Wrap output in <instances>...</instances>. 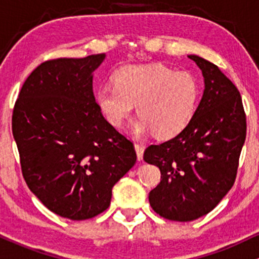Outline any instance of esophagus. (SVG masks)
<instances>
[{
	"label": "esophagus",
	"instance_id": "34e87169",
	"mask_svg": "<svg viewBox=\"0 0 259 259\" xmlns=\"http://www.w3.org/2000/svg\"><path fill=\"white\" fill-rule=\"evenodd\" d=\"M135 151H136V156H138V159L141 160V159H142V156H144L145 147L142 146V145L135 144Z\"/></svg>",
	"mask_w": 259,
	"mask_h": 259
}]
</instances>
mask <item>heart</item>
Here are the masks:
<instances>
[{
	"mask_svg": "<svg viewBox=\"0 0 259 259\" xmlns=\"http://www.w3.org/2000/svg\"><path fill=\"white\" fill-rule=\"evenodd\" d=\"M198 100L197 79L163 64L121 68L115 84H103L97 91V103L109 124L123 126L138 106L140 118L133 133L140 136L153 132L159 139L183 132L194 118Z\"/></svg>",
	"mask_w": 259,
	"mask_h": 259,
	"instance_id": "heart-1",
	"label": "heart"
}]
</instances>
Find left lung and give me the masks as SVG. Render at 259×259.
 Here are the masks:
<instances>
[{
  "instance_id": "obj_1",
  "label": "left lung",
  "mask_w": 259,
  "mask_h": 259,
  "mask_svg": "<svg viewBox=\"0 0 259 259\" xmlns=\"http://www.w3.org/2000/svg\"><path fill=\"white\" fill-rule=\"evenodd\" d=\"M204 90L195 115L183 132L151 145L144 159L157 165L160 183L148 195L163 218L191 222L207 214L234 185L246 139V115L240 92L215 64L196 55Z\"/></svg>"
}]
</instances>
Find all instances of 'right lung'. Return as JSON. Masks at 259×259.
<instances>
[{"mask_svg": "<svg viewBox=\"0 0 259 259\" xmlns=\"http://www.w3.org/2000/svg\"><path fill=\"white\" fill-rule=\"evenodd\" d=\"M106 55L41 63L14 106L12 132L23 177L50 210L72 221L96 217L134 167L133 142L105 119L92 91Z\"/></svg>", "mask_w": 259, "mask_h": 259, "instance_id": "obj_1", "label": "right lung"}]
</instances>
